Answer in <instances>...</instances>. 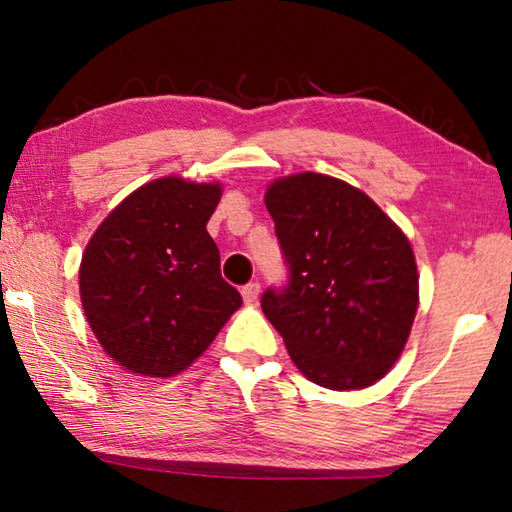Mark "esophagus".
<instances>
[{
	"mask_svg": "<svg viewBox=\"0 0 512 512\" xmlns=\"http://www.w3.org/2000/svg\"><path fill=\"white\" fill-rule=\"evenodd\" d=\"M259 291H262V287H259V282L244 284V289H241V296H244L246 305H255L257 298H259Z\"/></svg>",
	"mask_w": 512,
	"mask_h": 512,
	"instance_id": "esophagus-1",
	"label": "esophagus"
}]
</instances>
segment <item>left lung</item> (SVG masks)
I'll list each match as a JSON object with an SVG mask.
<instances>
[{"label":"left lung","mask_w":512,"mask_h":512,"mask_svg":"<svg viewBox=\"0 0 512 512\" xmlns=\"http://www.w3.org/2000/svg\"><path fill=\"white\" fill-rule=\"evenodd\" d=\"M287 282L262 309L305 377L332 391L375 384L409 339L418 268L402 230L352 185L298 173L268 187Z\"/></svg>","instance_id":"left-lung-1"}]
</instances>
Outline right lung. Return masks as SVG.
<instances>
[{
	"instance_id": "1",
	"label": "right lung",
	"mask_w": 512,
	"mask_h": 512,
	"mask_svg": "<svg viewBox=\"0 0 512 512\" xmlns=\"http://www.w3.org/2000/svg\"><path fill=\"white\" fill-rule=\"evenodd\" d=\"M219 185L160 178L110 212L81 262V302L101 348L126 370L171 377L241 307L207 221Z\"/></svg>"
}]
</instances>
